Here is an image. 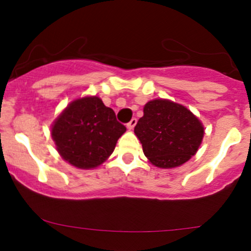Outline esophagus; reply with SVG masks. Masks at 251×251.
<instances>
[{"label": "esophagus", "mask_w": 251, "mask_h": 251, "mask_svg": "<svg viewBox=\"0 0 251 251\" xmlns=\"http://www.w3.org/2000/svg\"><path fill=\"white\" fill-rule=\"evenodd\" d=\"M135 124H137V119H135V118H133V119L129 120V123H127L126 127H127L128 129H133V127L135 126Z\"/></svg>", "instance_id": "1"}]
</instances>
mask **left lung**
Segmentation results:
<instances>
[{"mask_svg": "<svg viewBox=\"0 0 251 251\" xmlns=\"http://www.w3.org/2000/svg\"><path fill=\"white\" fill-rule=\"evenodd\" d=\"M134 133L150 162L158 168L171 169L195 155L204 128L186 107L170 100L155 99L145 105Z\"/></svg>", "mask_w": 251, "mask_h": 251, "instance_id": "left-lung-1", "label": "left lung"}]
</instances>
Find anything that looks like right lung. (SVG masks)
I'll return each instance as SVG.
<instances>
[{
  "mask_svg": "<svg viewBox=\"0 0 251 251\" xmlns=\"http://www.w3.org/2000/svg\"><path fill=\"white\" fill-rule=\"evenodd\" d=\"M126 127L98 97L74 100L51 127L57 152L79 169H93L113 152Z\"/></svg>",
  "mask_w": 251,
  "mask_h": 251,
  "instance_id": "add662e5",
  "label": "right lung"
}]
</instances>
